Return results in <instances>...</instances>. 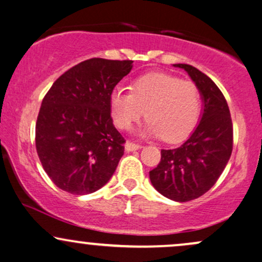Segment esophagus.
Returning <instances> with one entry per match:
<instances>
[{"instance_id": "34e87169", "label": "esophagus", "mask_w": 262, "mask_h": 262, "mask_svg": "<svg viewBox=\"0 0 262 262\" xmlns=\"http://www.w3.org/2000/svg\"><path fill=\"white\" fill-rule=\"evenodd\" d=\"M141 148V145L139 144H135V143H132V141H127L125 143V151H134V150H139Z\"/></svg>"}]
</instances>
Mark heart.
Segmentation results:
<instances>
[{
  "label": "heart",
  "mask_w": 262,
  "mask_h": 262,
  "mask_svg": "<svg viewBox=\"0 0 262 262\" xmlns=\"http://www.w3.org/2000/svg\"><path fill=\"white\" fill-rule=\"evenodd\" d=\"M113 122L129 129L143 117L144 133L176 143L188 137L201 113V93L192 81L165 73H149L134 80L130 92L114 89L110 97Z\"/></svg>",
  "instance_id": "obj_1"
}]
</instances>
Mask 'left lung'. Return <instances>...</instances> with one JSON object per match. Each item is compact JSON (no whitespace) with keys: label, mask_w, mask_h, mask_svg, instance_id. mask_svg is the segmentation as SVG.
I'll return each instance as SVG.
<instances>
[{"label":"left lung","mask_w":262,"mask_h":262,"mask_svg":"<svg viewBox=\"0 0 262 262\" xmlns=\"http://www.w3.org/2000/svg\"><path fill=\"white\" fill-rule=\"evenodd\" d=\"M173 66L183 69L200 90L202 118L182 145L161 150V160L149 176L162 196L187 202L209 191L227 166L233 150V123L223 93L206 74L187 64Z\"/></svg>","instance_id":"1"}]
</instances>
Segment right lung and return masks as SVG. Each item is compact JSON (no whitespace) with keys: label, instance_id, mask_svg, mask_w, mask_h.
I'll list each match as a JSON object with an SVG mask.
<instances>
[{"label":"right lung","instance_id":"obj_1","mask_svg":"<svg viewBox=\"0 0 262 262\" xmlns=\"http://www.w3.org/2000/svg\"><path fill=\"white\" fill-rule=\"evenodd\" d=\"M132 60L92 58L59 77L41 102L35 148L43 169L62 191L89 194L103 187L124 154L110 97Z\"/></svg>","mask_w":262,"mask_h":262}]
</instances>
